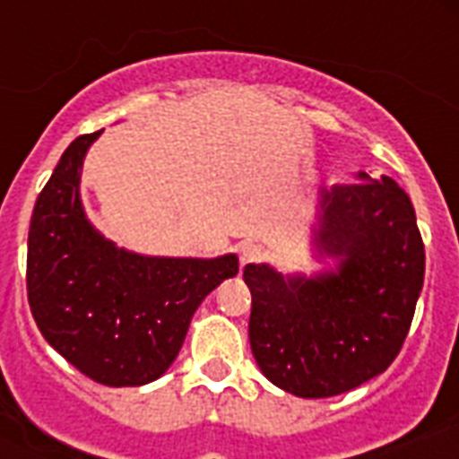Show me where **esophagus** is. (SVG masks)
I'll return each mask as SVG.
<instances>
[{
  "instance_id": "obj_1",
  "label": "esophagus",
  "mask_w": 459,
  "mask_h": 459,
  "mask_svg": "<svg viewBox=\"0 0 459 459\" xmlns=\"http://www.w3.org/2000/svg\"><path fill=\"white\" fill-rule=\"evenodd\" d=\"M238 255H240V264L247 266V264H255V262H259V259L264 257V250H262V247L255 243H245V245H240Z\"/></svg>"
}]
</instances>
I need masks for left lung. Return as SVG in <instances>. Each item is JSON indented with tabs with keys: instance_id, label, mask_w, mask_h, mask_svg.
I'll return each mask as SVG.
<instances>
[{
	"instance_id": "1",
	"label": "left lung",
	"mask_w": 459,
	"mask_h": 459,
	"mask_svg": "<svg viewBox=\"0 0 459 459\" xmlns=\"http://www.w3.org/2000/svg\"><path fill=\"white\" fill-rule=\"evenodd\" d=\"M319 193L314 243L338 259L316 276L247 264L250 348L273 385L298 398L352 391L391 367L424 286V243L407 193L388 176Z\"/></svg>"
}]
</instances>
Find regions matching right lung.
I'll list each match as a JSON object with an SVG mask.
<instances>
[{"label": "right lung", "mask_w": 459, "mask_h": 459, "mask_svg": "<svg viewBox=\"0 0 459 459\" xmlns=\"http://www.w3.org/2000/svg\"><path fill=\"white\" fill-rule=\"evenodd\" d=\"M100 138H75L32 209L28 302L39 333L97 384L145 385L178 357L195 309L238 273L236 255L145 257L104 240L81 202V169Z\"/></svg>", "instance_id": "add662e5"}]
</instances>
